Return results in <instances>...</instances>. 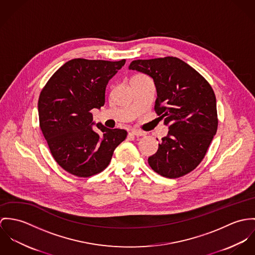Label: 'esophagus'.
Returning <instances> with one entry per match:
<instances>
[{
    "label": "esophagus",
    "mask_w": 255,
    "mask_h": 255,
    "mask_svg": "<svg viewBox=\"0 0 255 255\" xmlns=\"http://www.w3.org/2000/svg\"><path fill=\"white\" fill-rule=\"evenodd\" d=\"M131 135L133 136H138V137H141V136H145V133L142 132V131H138V130H132L130 132Z\"/></svg>",
    "instance_id": "esophagus-1"
}]
</instances>
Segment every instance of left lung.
<instances>
[{
    "label": "left lung",
    "mask_w": 255,
    "mask_h": 255,
    "mask_svg": "<svg viewBox=\"0 0 255 255\" xmlns=\"http://www.w3.org/2000/svg\"><path fill=\"white\" fill-rule=\"evenodd\" d=\"M129 69L150 76L157 98L154 111L169 126L148 164L174 179L195 169L203 159L218 127L216 98L210 84L178 57L133 60Z\"/></svg>",
    "instance_id": "obj_1"
}]
</instances>
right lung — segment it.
I'll return each mask as SVG.
<instances>
[{
  "instance_id": "obj_1",
  "label": "right lung",
  "mask_w": 255,
  "mask_h": 255,
  "mask_svg": "<svg viewBox=\"0 0 255 255\" xmlns=\"http://www.w3.org/2000/svg\"><path fill=\"white\" fill-rule=\"evenodd\" d=\"M125 61L71 59L41 91L40 128L57 164L74 176L87 178L106 169L114 149L127 137L125 130L102 123L97 124L101 132H95L91 114L105 105L107 85Z\"/></svg>"
}]
</instances>
